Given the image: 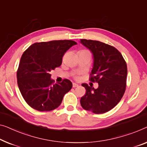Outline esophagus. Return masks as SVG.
<instances>
[{"label":"esophagus","instance_id":"34e87169","mask_svg":"<svg viewBox=\"0 0 147 147\" xmlns=\"http://www.w3.org/2000/svg\"><path fill=\"white\" fill-rule=\"evenodd\" d=\"M78 86V84H76V83H73V88L77 87Z\"/></svg>","mask_w":147,"mask_h":147}]
</instances>
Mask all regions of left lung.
Masks as SVG:
<instances>
[{
	"instance_id": "obj_1",
	"label": "left lung",
	"mask_w": 147,
	"mask_h": 147,
	"mask_svg": "<svg viewBox=\"0 0 147 147\" xmlns=\"http://www.w3.org/2000/svg\"><path fill=\"white\" fill-rule=\"evenodd\" d=\"M80 43L93 55V68L90 80L98 83L95 89L86 83V94L80 99L83 109L104 113L114 108L126 88L127 67L122 55L113 46L99 41L80 39Z\"/></svg>"
}]
</instances>
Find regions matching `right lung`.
I'll use <instances>...</instances> for the list:
<instances>
[{
    "label": "right lung",
    "mask_w": 147,
    "mask_h": 147,
    "mask_svg": "<svg viewBox=\"0 0 147 147\" xmlns=\"http://www.w3.org/2000/svg\"><path fill=\"white\" fill-rule=\"evenodd\" d=\"M76 44L72 40L35 43L24 52L17 82L22 96L32 108L39 111L55 109L72 88L73 84L68 79L55 84L49 72L61 66L65 52Z\"/></svg>",
    "instance_id": "add662e5"
}]
</instances>
